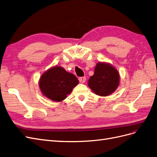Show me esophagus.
Returning <instances> with one entry per match:
<instances>
[{
	"label": "esophagus",
	"instance_id": "1",
	"mask_svg": "<svg viewBox=\"0 0 157 157\" xmlns=\"http://www.w3.org/2000/svg\"><path fill=\"white\" fill-rule=\"evenodd\" d=\"M78 79H79L80 83H85L86 81V78L85 77V76H83V77H79L78 78Z\"/></svg>",
	"mask_w": 157,
	"mask_h": 157
}]
</instances>
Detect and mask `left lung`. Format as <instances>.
Instances as JSON below:
<instances>
[{"mask_svg":"<svg viewBox=\"0 0 157 157\" xmlns=\"http://www.w3.org/2000/svg\"><path fill=\"white\" fill-rule=\"evenodd\" d=\"M119 83L117 70L109 64L99 62L95 66L94 75L88 81V86L95 94L107 96L115 91Z\"/></svg>","mask_w":157,"mask_h":157,"instance_id":"1","label":"left lung"}]
</instances>
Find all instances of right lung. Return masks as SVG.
<instances>
[{"label":"right lung","instance_id":"right-lung-1","mask_svg":"<svg viewBox=\"0 0 157 157\" xmlns=\"http://www.w3.org/2000/svg\"><path fill=\"white\" fill-rule=\"evenodd\" d=\"M77 78L62 67L55 66L45 72L40 80L42 94L52 101H61L78 84Z\"/></svg>","mask_w":157,"mask_h":157}]
</instances>
